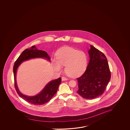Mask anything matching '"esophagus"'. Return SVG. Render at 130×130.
<instances>
[{
    "mask_svg": "<svg viewBox=\"0 0 130 130\" xmlns=\"http://www.w3.org/2000/svg\"><path fill=\"white\" fill-rule=\"evenodd\" d=\"M62 81H66V80H68V78L65 77H62Z\"/></svg>",
    "mask_w": 130,
    "mask_h": 130,
    "instance_id": "obj_1",
    "label": "esophagus"
}]
</instances>
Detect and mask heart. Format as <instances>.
<instances>
[{"label": "heart", "instance_id": "heart-1", "mask_svg": "<svg viewBox=\"0 0 130 130\" xmlns=\"http://www.w3.org/2000/svg\"><path fill=\"white\" fill-rule=\"evenodd\" d=\"M56 59L57 62H54L53 64L56 70L60 71L62 69L61 66H65L66 74L72 77L81 74L87 66L86 53L71 47H64L58 52Z\"/></svg>", "mask_w": 130, "mask_h": 130}]
</instances>
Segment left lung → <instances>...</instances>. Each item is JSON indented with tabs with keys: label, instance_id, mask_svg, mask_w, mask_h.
<instances>
[{
	"label": "left lung",
	"instance_id": "8db88e82",
	"mask_svg": "<svg viewBox=\"0 0 130 130\" xmlns=\"http://www.w3.org/2000/svg\"><path fill=\"white\" fill-rule=\"evenodd\" d=\"M88 51L90 61L85 72L77 78L78 84L77 92L87 99L102 95L111 79V72L104 54L92 45Z\"/></svg>",
	"mask_w": 130,
	"mask_h": 130
}]
</instances>
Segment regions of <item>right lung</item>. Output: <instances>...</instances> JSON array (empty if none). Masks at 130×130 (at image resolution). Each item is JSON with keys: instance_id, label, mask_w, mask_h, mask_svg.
<instances>
[{"instance_id": "obj_1", "label": "right lung", "mask_w": 130, "mask_h": 130, "mask_svg": "<svg viewBox=\"0 0 130 130\" xmlns=\"http://www.w3.org/2000/svg\"><path fill=\"white\" fill-rule=\"evenodd\" d=\"M35 58H45L48 60H50V58L46 52L37 50L35 46H32L30 49H26L24 50L15 61L13 67L14 87L20 97L25 100L26 102L35 105H41L48 102L55 94L57 92L59 85L61 83L62 79L59 77L57 79L49 82L45 86L42 91L36 96H28L22 94L18 89L16 81L17 69L22 62L27 60Z\"/></svg>"}]
</instances>
